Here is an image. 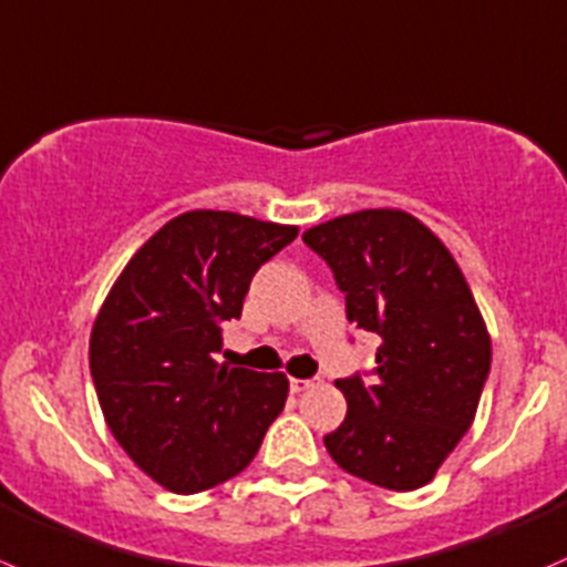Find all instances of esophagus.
<instances>
[{"label": "esophagus", "mask_w": 567, "mask_h": 567, "mask_svg": "<svg viewBox=\"0 0 567 567\" xmlns=\"http://www.w3.org/2000/svg\"><path fill=\"white\" fill-rule=\"evenodd\" d=\"M313 385H319V378H306V380H300V378H291V380H289V389L295 391V394H302V391L313 389Z\"/></svg>", "instance_id": "obj_1"}]
</instances>
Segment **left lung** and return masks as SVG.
Here are the masks:
<instances>
[{
    "mask_svg": "<svg viewBox=\"0 0 567 567\" xmlns=\"http://www.w3.org/2000/svg\"><path fill=\"white\" fill-rule=\"evenodd\" d=\"M302 243L333 272L347 319L383 341L369 378L336 380L347 416L324 446L344 472L416 491L472 427L491 372L472 289L444 243L408 212L336 217Z\"/></svg>",
    "mask_w": 567,
    "mask_h": 567,
    "instance_id": "1",
    "label": "left lung"
}]
</instances>
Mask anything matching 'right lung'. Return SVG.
<instances>
[{"mask_svg":"<svg viewBox=\"0 0 567 567\" xmlns=\"http://www.w3.org/2000/svg\"><path fill=\"white\" fill-rule=\"evenodd\" d=\"M295 226L187 212L121 272L91 333V378L126 455L173 493H198L248 466L284 411L289 380L215 355L243 317L250 281L295 243Z\"/></svg>","mask_w":567,"mask_h":567,"instance_id":"obj_1","label":"right lung"}]
</instances>
